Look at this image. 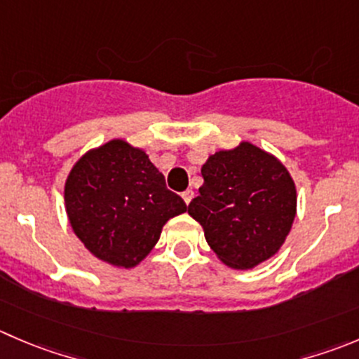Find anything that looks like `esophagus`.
Segmentation results:
<instances>
[{"label":"esophagus","mask_w":359,"mask_h":359,"mask_svg":"<svg viewBox=\"0 0 359 359\" xmlns=\"http://www.w3.org/2000/svg\"><path fill=\"white\" fill-rule=\"evenodd\" d=\"M193 196H194V191H193V189H187V191H184V193H182L184 201H186L187 205L191 203V200H193Z\"/></svg>","instance_id":"1"}]
</instances>
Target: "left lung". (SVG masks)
Returning <instances> with one entry per match:
<instances>
[{"label": "left lung", "instance_id": "obj_1", "mask_svg": "<svg viewBox=\"0 0 359 359\" xmlns=\"http://www.w3.org/2000/svg\"><path fill=\"white\" fill-rule=\"evenodd\" d=\"M187 214L219 259L249 270L279 252L297 215V187L286 166L250 142L212 154Z\"/></svg>", "mask_w": 359, "mask_h": 359}]
</instances>
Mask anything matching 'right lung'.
<instances>
[{
	"label": "right lung",
	"mask_w": 359,
	"mask_h": 359,
	"mask_svg": "<svg viewBox=\"0 0 359 359\" xmlns=\"http://www.w3.org/2000/svg\"><path fill=\"white\" fill-rule=\"evenodd\" d=\"M65 203L86 249L123 268L137 266L158 243L166 221L187 210L182 198L166 189L149 156L119 138L73 165Z\"/></svg>",
	"instance_id": "add662e5"
}]
</instances>
